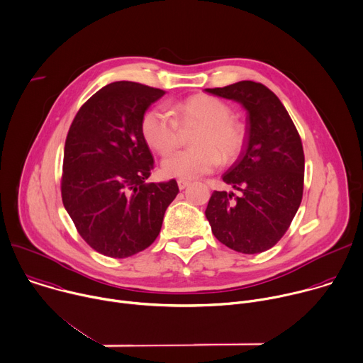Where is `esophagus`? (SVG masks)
I'll list each match as a JSON object with an SVG mask.
<instances>
[{
    "instance_id": "esophagus-1",
    "label": "esophagus",
    "mask_w": 363,
    "mask_h": 363,
    "mask_svg": "<svg viewBox=\"0 0 363 363\" xmlns=\"http://www.w3.org/2000/svg\"><path fill=\"white\" fill-rule=\"evenodd\" d=\"M191 182L188 179H178V186L179 189H185Z\"/></svg>"
}]
</instances>
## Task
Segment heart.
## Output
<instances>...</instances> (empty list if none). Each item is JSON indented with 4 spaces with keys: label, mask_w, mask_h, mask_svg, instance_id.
Here are the masks:
<instances>
[{
    "label": "heart",
    "mask_w": 363,
    "mask_h": 363,
    "mask_svg": "<svg viewBox=\"0 0 363 363\" xmlns=\"http://www.w3.org/2000/svg\"><path fill=\"white\" fill-rule=\"evenodd\" d=\"M179 124L198 125V130L191 138L194 147L164 160L162 171L168 177L192 179L205 175L219 162L233 161L245 144V125L232 118L230 106L205 94L181 99L171 111L164 106L150 109L141 123L143 137L154 151L167 155L178 145Z\"/></svg>",
    "instance_id": "heart-1"
}]
</instances>
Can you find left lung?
Wrapping results in <instances>:
<instances>
[{
	"instance_id": "8db88e82",
	"label": "left lung",
	"mask_w": 363,
	"mask_h": 363,
	"mask_svg": "<svg viewBox=\"0 0 363 363\" xmlns=\"http://www.w3.org/2000/svg\"><path fill=\"white\" fill-rule=\"evenodd\" d=\"M205 91L248 111L244 150L222 177L240 195L213 191L205 216L228 248L242 254L268 251L285 235L302 201L301 137L284 104L261 82L239 81Z\"/></svg>"
}]
</instances>
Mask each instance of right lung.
<instances>
[{
	"label": "right lung",
	"mask_w": 363,
	"mask_h": 363,
	"mask_svg": "<svg viewBox=\"0 0 363 363\" xmlns=\"http://www.w3.org/2000/svg\"><path fill=\"white\" fill-rule=\"evenodd\" d=\"M164 94L131 81L108 84L79 108L69 127L62 203L82 239L105 257L128 258L147 250L179 192L175 179L145 182L154 158L141 123Z\"/></svg>",
	"instance_id": "1"
}]
</instances>
